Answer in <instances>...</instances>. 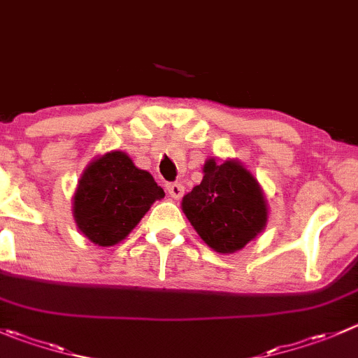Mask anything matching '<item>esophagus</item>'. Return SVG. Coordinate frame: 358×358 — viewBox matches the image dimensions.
Here are the masks:
<instances>
[{
    "mask_svg": "<svg viewBox=\"0 0 358 358\" xmlns=\"http://www.w3.org/2000/svg\"><path fill=\"white\" fill-rule=\"evenodd\" d=\"M166 190H168V194L173 197V199H180V197L183 196V185L178 182L168 183V185H166Z\"/></svg>",
    "mask_w": 358,
    "mask_h": 358,
    "instance_id": "esophagus-1",
    "label": "esophagus"
}]
</instances>
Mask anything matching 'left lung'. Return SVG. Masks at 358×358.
<instances>
[{
	"instance_id": "left-lung-1",
	"label": "left lung",
	"mask_w": 358,
	"mask_h": 358,
	"mask_svg": "<svg viewBox=\"0 0 358 358\" xmlns=\"http://www.w3.org/2000/svg\"><path fill=\"white\" fill-rule=\"evenodd\" d=\"M197 234L218 253L245 248L267 225L266 196L255 176L236 159H206L203 180L182 199Z\"/></svg>"
}]
</instances>
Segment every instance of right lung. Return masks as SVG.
I'll return each mask as SVG.
<instances>
[{
  "mask_svg": "<svg viewBox=\"0 0 358 358\" xmlns=\"http://www.w3.org/2000/svg\"><path fill=\"white\" fill-rule=\"evenodd\" d=\"M164 196L150 173L136 168L126 152L112 150L83 169L73 194V218L94 245L113 246Z\"/></svg>",
  "mask_w": 358,
  "mask_h": 358,
  "instance_id": "add662e5",
  "label": "right lung"
}]
</instances>
